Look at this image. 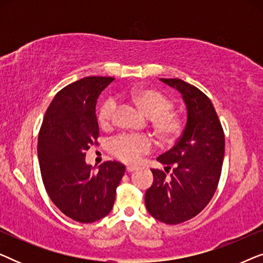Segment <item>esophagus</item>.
Masks as SVG:
<instances>
[{"label": "esophagus", "instance_id": "obj_1", "mask_svg": "<svg viewBox=\"0 0 263 263\" xmlns=\"http://www.w3.org/2000/svg\"><path fill=\"white\" fill-rule=\"evenodd\" d=\"M136 168H138L136 166H127V171L128 172H134Z\"/></svg>", "mask_w": 263, "mask_h": 263}]
</instances>
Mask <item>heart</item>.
I'll use <instances>...</instances> for the list:
<instances>
[{
  "instance_id": "1",
  "label": "heart",
  "mask_w": 263,
  "mask_h": 263,
  "mask_svg": "<svg viewBox=\"0 0 263 263\" xmlns=\"http://www.w3.org/2000/svg\"><path fill=\"white\" fill-rule=\"evenodd\" d=\"M132 100L146 116L152 118L153 128L163 140L175 139L181 130V120L172 112L174 103L163 93L151 88H138L130 93ZM117 100L107 98L99 109L98 120L102 125L114 121ZM153 142L148 136L139 134H120L109 141V151L114 157L127 164H135L143 154L148 153Z\"/></svg>"
}]
</instances>
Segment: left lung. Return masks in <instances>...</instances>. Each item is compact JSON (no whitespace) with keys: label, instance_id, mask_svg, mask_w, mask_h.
I'll list each match as a JSON object with an SVG mask.
<instances>
[{"label":"left lung","instance_id":"8db88e82","mask_svg":"<svg viewBox=\"0 0 263 263\" xmlns=\"http://www.w3.org/2000/svg\"><path fill=\"white\" fill-rule=\"evenodd\" d=\"M177 89L186 106V124L182 136L167 152L157 158L172 167V174L153 168V184L145 203L153 218L170 225L181 224L207 206L220 179L225 136L211 99L181 79H160Z\"/></svg>","mask_w":263,"mask_h":263}]
</instances>
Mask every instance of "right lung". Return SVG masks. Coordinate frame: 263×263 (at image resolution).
Masks as SVG:
<instances>
[{
	"label": "right lung",
	"mask_w": 263,
	"mask_h": 263,
	"mask_svg": "<svg viewBox=\"0 0 263 263\" xmlns=\"http://www.w3.org/2000/svg\"><path fill=\"white\" fill-rule=\"evenodd\" d=\"M114 78L87 77L66 86L46 110L38 136V159L46 193L75 221L95 222L112 210L116 188L125 172L118 161L96 170L85 161L97 143V99Z\"/></svg>",
	"instance_id": "1"
}]
</instances>
